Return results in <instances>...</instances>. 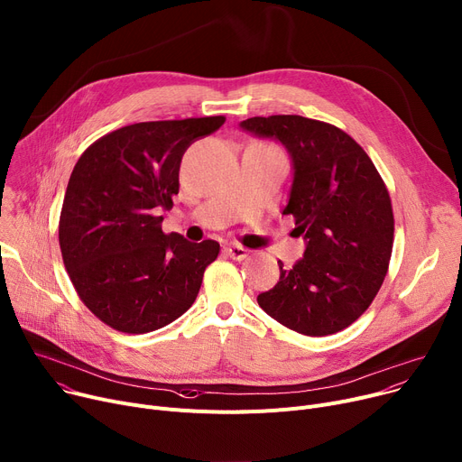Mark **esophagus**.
Segmentation results:
<instances>
[{
    "mask_svg": "<svg viewBox=\"0 0 462 462\" xmlns=\"http://www.w3.org/2000/svg\"><path fill=\"white\" fill-rule=\"evenodd\" d=\"M224 252H226V255H229L233 261H244V259L247 257V250H245V247L238 245V244H229V245H226Z\"/></svg>",
    "mask_w": 462,
    "mask_h": 462,
    "instance_id": "obj_1",
    "label": "esophagus"
}]
</instances>
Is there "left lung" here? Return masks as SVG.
Here are the masks:
<instances>
[{
    "label": "left lung",
    "instance_id": "left-lung-1",
    "mask_svg": "<svg viewBox=\"0 0 462 462\" xmlns=\"http://www.w3.org/2000/svg\"><path fill=\"white\" fill-rule=\"evenodd\" d=\"M244 131L275 138L294 166L289 203L303 257L257 296L273 320L307 337L351 326L377 296L393 255L394 215L388 190L366 152L342 129L298 115L255 116Z\"/></svg>",
    "mask_w": 462,
    "mask_h": 462
}]
</instances>
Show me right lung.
<instances>
[{
  "label": "right lung",
  "mask_w": 462,
  "mask_h": 462,
  "mask_svg": "<svg viewBox=\"0 0 462 462\" xmlns=\"http://www.w3.org/2000/svg\"><path fill=\"white\" fill-rule=\"evenodd\" d=\"M224 116L140 122L96 140L69 175L59 220L66 272L81 301L109 328L161 329L194 303L217 240L162 233L159 210L180 192L187 148Z\"/></svg>",
  "instance_id": "right-lung-1"
}]
</instances>
